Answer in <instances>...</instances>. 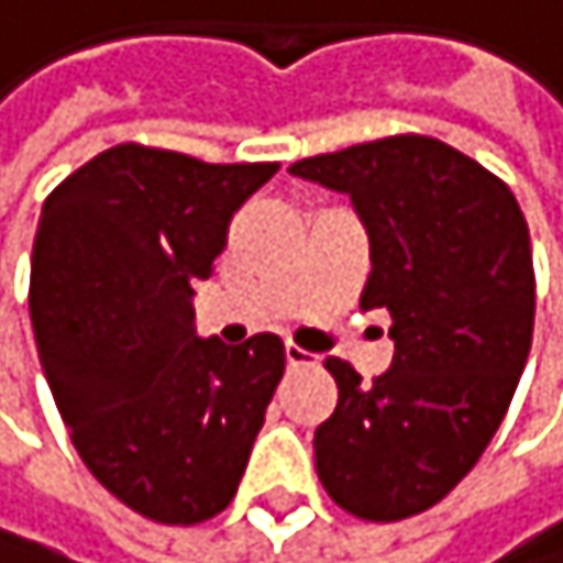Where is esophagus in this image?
<instances>
[{"instance_id": "obj_1", "label": "esophagus", "mask_w": 563, "mask_h": 563, "mask_svg": "<svg viewBox=\"0 0 563 563\" xmlns=\"http://www.w3.org/2000/svg\"><path fill=\"white\" fill-rule=\"evenodd\" d=\"M284 352H287V365H290V368H303V365H310V352H303V349H297V345H287Z\"/></svg>"}]
</instances>
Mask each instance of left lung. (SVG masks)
Segmentation results:
<instances>
[{"label": "left lung", "mask_w": 563, "mask_h": 563, "mask_svg": "<svg viewBox=\"0 0 563 563\" xmlns=\"http://www.w3.org/2000/svg\"><path fill=\"white\" fill-rule=\"evenodd\" d=\"M290 174L352 198L373 260L362 310H389L396 349L373 383L324 362L338 407L314 431L318 478L352 516L407 520L475 468L523 376L537 303L527 218L496 174L413 132Z\"/></svg>", "instance_id": "left-lung-1"}]
</instances>
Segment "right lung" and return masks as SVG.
Instances as JSON below:
<instances>
[{
	"instance_id": "obj_1",
	"label": "right lung",
	"mask_w": 563,
	"mask_h": 563,
	"mask_svg": "<svg viewBox=\"0 0 563 563\" xmlns=\"http://www.w3.org/2000/svg\"><path fill=\"white\" fill-rule=\"evenodd\" d=\"M279 164L122 143L43 201L30 321L43 376L88 472L146 520L190 527L225 509L284 379V342L195 331L232 214Z\"/></svg>"
}]
</instances>
